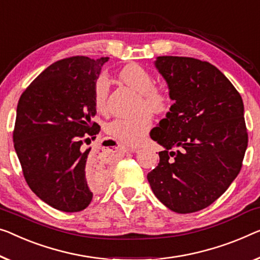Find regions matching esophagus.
<instances>
[{
  "label": "esophagus",
  "instance_id": "esophagus-1",
  "mask_svg": "<svg viewBox=\"0 0 260 260\" xmlns=\"http://www.w3.org/2000/svg\"><path fill=\"white\" fill-rule=\"evenodd\" d=\"M125 152L126 153H135V152H138V149L137 148H131V147H125Z\"/></svg>",
  "mask_w": 260,
  "mask_h": 260
}]
</instances>
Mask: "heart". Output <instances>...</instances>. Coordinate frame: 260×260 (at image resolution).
Segmentation results:
<instances>
[{"label":"heart","mask_w":260,"mask_h":260,"mask_svg":"<svg viewBox=\"0 0 260 260\" xmlns=\"http://www.w3.org/2000/svg\"><path fill=\"white\" fill-rule=\"evenodd\" d=\"M121 79L140 93L139 111H149L155 114L167 112L172 104L170 96L164 88L155 86L154 78L145 68L138 64H131L120 72ZM110 79L102 73L94 81L93 98L95 107L99 111H105L110 94ZM153 127V118L148 112L133 118H117L106 126V132L111 137L118 139L127 146H139L145 140L146 135Z\"/></svg>","instance_id":"b5f03b06"}]
</instances>
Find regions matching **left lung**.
Masks as SVG:
<instances>
[{"mask_svg": "<svg viewBox=\"0 0 260 260\" xmlns=\"http://www.w3.org/2000/svg\"><path fill=\"white\" fill-rule=\"evenodd\" d=\"M155 67L175 103L150 132L165 150L147 179L161 203L190 214L214 203L241 172L249 140L243 100L208 61L161 56Z\"/></svg>", "mask_w": 260, "mask_h": 260, "instance_id": "left-lung-1", "label": "left lung"}]
</instances>
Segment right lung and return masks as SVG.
Listing matches in <instances>:
<instances>
[{
    "mask_svg": "<svg viewBox=\"0 0 260 260\" xmlns=\"http://www.w3.org/2000/svg\"><path fill=\"white\" fill-rule=\"evenodd\" d=\"M108 57L73 56L46 68L22 93L13 133L26 183L57 210L77 212L105 185L107 172L86 148L100 127L93 87Z\"/></svg>",
    "mask_w": 260,
    "mask_h": 260,
    "instance_id": "right-lung-1",
    "label": "right lung"
}]
</instances>
